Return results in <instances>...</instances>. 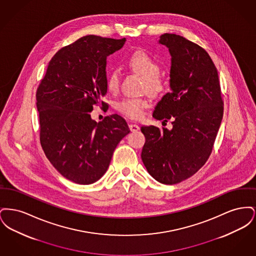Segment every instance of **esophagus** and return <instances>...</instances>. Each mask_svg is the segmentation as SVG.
<instances>
[{"instance_id":"esophagus-1","label":"esophagus","mask_w":256,"mask_h":256,"mask_svg":"<svg viewBox=\"0 0 256 256\" xmlns=\"http://www.w3.org/2000/svg\"><path fill=\"white\" fill-rule=\"evenodd\" d=\"M128 128H130V130L132 132H137V130H140L139 126L136 124H128Z\"/></svg>"}]
</instances>
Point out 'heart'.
Returning <instances> with one entry per match:
<instances>
[{"mask_svg": "<svg viewBox=\"0 0 256 256\" xmlns=\"http://www.w3.org/2000/svg\"><path fill=\"white\" fill-rule=\"evenodd\" d=\"M128 66L134 72L144 78L143 89L150 95H158L163 88L164 82L159 73L160 67L158 61L143 50L135 52L128 60ZM120 84V74L118 70H112L106 80L108 89L111 92H116ZM148 106L145 98H126L117 104V110L124 116L137 120L144 114V110Z\"/></svg>", "mask_w": 256, "mask_h": 256, "instance_id": "heart-1", "label": "heart"}]
</instances>
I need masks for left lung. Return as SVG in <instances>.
<instances>
[{
    "label": "left lung",
    "instance_id": "obj_1",
    "mask_svg": "<svg viewBox=\"0 0 256 256\" xmlns=\"http://www.w3.org/2000/svg\"><path fill=\"white\" fill-rule=\"evenodd\" d=\"M159 43L172 56L170 91L156 104L152 116L172 128L142 126L146 142L141 158L150 174L163 184L189 178L209 158L224 114L217 68L206 50L174 34Z\"/></svg>",
    "mask_w": 256,
    "mask_h": 256
}]
</instances>
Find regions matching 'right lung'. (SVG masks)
<instances>
[{"label": "right lung", "instance_id": "add662e5", "mask_svg": "<svg viewBox=\"0 0 256 256\" xmlns=\"http://www.w3.org/2000/svg\"><path fill=\"white\" fill-rule=\"evenodd\" d=\"M126 38L86 36L61 48L49 62L36 91L40 143L52 166L67 180L91 184L110 166L119 142L130 134L121 116L91 119L93 106L106 104V58Z\"/></svg>", "mask_w": 256, "mask_h": 256}]
</instances>
